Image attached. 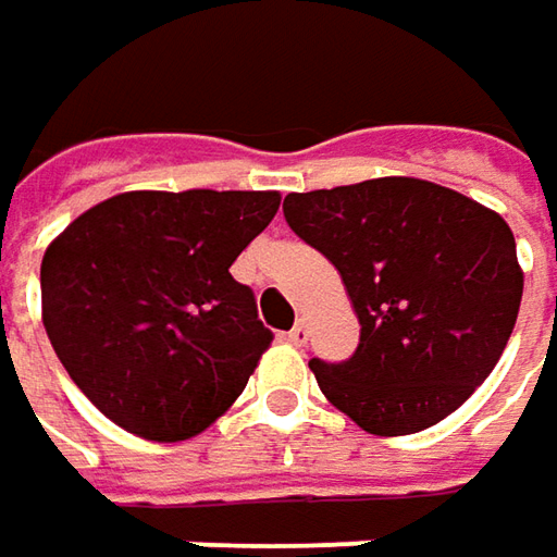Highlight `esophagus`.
<instances>
[{
  "label": "esophagus",
  "mask_w": 557,
  "mask_h": 557,
  "mask_svg": "<svg viewBox=\"0 0 557 557\" xmlns=\"http://www.w3.org/2000/svg\"><path fill=\"white\" fill-rule=\"evenodd\" d=\"M307 337H310V325H307V319H297V325L288 332V344H294V347H304V344H307Z\"/></svg>",
  "instance_id": "1"
}]
</instances>
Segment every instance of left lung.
Listing matches in <instances>:
<instances>
[{
    "label": "left lung",
    "mask_w": 557,
    "mask_h": 557,
    "mask_svg": "<svg viewBox=\"0 0 557 557\" xmlns=\"http://www.w3.org/2000/svg\"><path fill=\"white\" fill-rule=\"evenodd\" d=\"M288 225L332 260L359 319L356 354L310 359L325 399L377 437L453 416L496 369L524 269L503 216L412 176L290 191Z\"/></svg>",
    "instance_id": "8db88e82"
}]
</instances>
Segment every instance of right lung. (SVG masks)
Instances as JSON below:
<instances>
[{
	"label": "right lung",
	"mask_w": 557,
	"mask_h": 557,
	"mask_svg": "<svg viewBox=\"0 0 557 557\" xmlns=\"http://www.w3.org/2000/svg\"><path fill=\"white\" fill-rule=\"evenodd\" d=\"M278 191H123L46 247L42 325L104 418L154 443L198 437L272 344L228 267Z\"/></svg>",
	"instance_id": "obj_1"
}]
</instances>
